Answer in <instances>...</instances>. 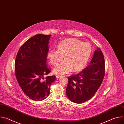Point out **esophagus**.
I'll return each instance as SVG.
<instances>
[{
  "label": "esophagus",
  "mask_w": 124,
  "mask_h": 124,
  "mask_svg": "<svg viewBox=\"0 0 124 124\" xmlns=\"http://www.w3.org/2000/svg\"><path fill=\"white\" fill-rule=\"evenodd\" d=\"M61 77V76H59V75L57 76H57H56V78H60Z\"/></svg>",
  "instance_id": "esophagus-1"
}]
</instances>
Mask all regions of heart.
<instances>
[{
    "label": "heart",
    "instance_id": "obj_1",
    "mask_svg": "<svg viewBox=\"0 0 124 124\" xmlns=\"http://www.w3.org/2000/svg\"><path fill=\"white\" fill-rule=\"evenodd\" d=\"M92 51L91 45L76 39H68L61 41L57 50L50 49L46 53V58L50 64L56 65L60 55H63V62L58 64L53 70L57 75L68 74L82 70L89 60Z\"/></svg>",
    "mask_w": 124,
    "mask_h": 124
}]
</instances>
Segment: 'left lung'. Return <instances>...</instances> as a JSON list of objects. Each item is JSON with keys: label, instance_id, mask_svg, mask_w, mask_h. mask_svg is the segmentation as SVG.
Segmentation results:
<instances>
[{"label": "left lung", "instance_id": "obj_1", "mask_svg": "<svg viewBox=\"0 0 124 124\" xmlns=\"http://www.w3.org/2000/svg\"><path fill=\"white\" fill-rule=\"evenodd\" d=\"M105 74L104 59L100 48L94 52L90 65L68 78L66 95L73 102L81 103L90 100L101 86Z\"/></svg>", "mask_w": 124, "mask_h": 124}]
</instances>
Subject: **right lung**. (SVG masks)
<instances>
[{"label":"right lung","instance_id":"1","mask_svg":"<svg viewBox=\"0 0 124 124\" xmlns=\"http://www.w3.org/2000/svg\"><path fill=\"white\" fill-rule=\"evenodd\" d=\"M51 35L37 34L27 40L17 52L15 75L24 94L33 101H42L50 92L55 76L46 77L50 70L46 66V53Z\"/></svg>","mask_w":124,"mask_h":124}]
</instances>
